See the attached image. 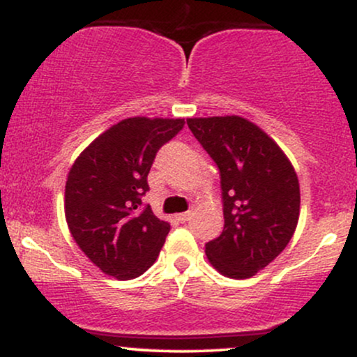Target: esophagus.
<instances>
[{
  "instance_id": "1",
  "label": "esophagus",
  "mask_w": 357,
  "mask_h": 357,
  "mask_svg": "<svg viewBox=\"0 0 357 357\" xmlns=\"http://www.w3.org/2000/svg\"><path fill=\"white\" fill-rule=\"evenodd\" d=\"M191 218V211H186V213H179V215H176V220L181 221V223H186L188 220Z\"/></svg>"
}]
</instances>
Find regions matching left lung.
<instances>
[{
	"mask_svg": "<svg viewBox=\"0 0 357 357\" xmlns=\"http://www.w3.org/2000/svg\"><path fill=\"white\" fill-rule=\"evenodd\" d=\"M220 169L225 227L208 241L223 275L248 278L280 255L296 231L301 190L292 165L260 127L238 116L188 119Z\"/></svg>",
	"mask_w": 357,
	"mask_h": 357,
	"instance_id": "obj_1",
	"label": "left lung"
}]
</instances>
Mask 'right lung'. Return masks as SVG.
<instances>
[{
    "instance_id": "obj_1",
    "label": "right lung",
    "mask_w": 357,
    "mask_h": 357,
    "mask_svg": "<svg viewBox=\"0 0 357 357\" xmlns=\"http://www.w3.org/2000/svg\"><path fill=\"white\" fill-rule=\"evenodd\" d=\"M183 127L184 119H124L73 162L65 218L82 252L110 277L142 275L165 245L169 223L142 204V196L155 154Z\"/></svg>"
}]
</instances>
